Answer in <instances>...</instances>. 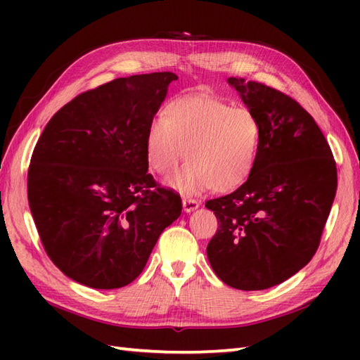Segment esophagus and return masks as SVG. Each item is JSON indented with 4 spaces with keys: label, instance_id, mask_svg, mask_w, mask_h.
Masks as SVG:
<instances>
[{
    "label": "esophagus",
    "instance_id": "obj_1",
    "mask_svg": "<svg viewBox=\"0 0 360 360\" xmlns=\"http://www.w3.org/2000/svg\"><path fill=\"white\" fill-rule=\"evenodd\" d=\"M182 207H184V212H193L196 210L198 207H200V201L198 200H193V198H188V196H184V200H182Z\"/></svg>",
    "mask_w": 360,
    "mask_h": 360
}]
</instances>
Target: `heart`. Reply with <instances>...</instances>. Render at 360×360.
Here are the masks:
<instances>
[{"instance_id":"b5f03b06","label":"heart","mask_w":360,"mask_h":360,"mask_svg":"<svg viewBox=\"0 0 360 360\" xmlns=\"http://www.w3.org/2000/svg\"><path fill=\"white\" fill-rule=\"evenodd\" d=\"M263 142V125L254 110L207 96H190L167 105L162 119L148 127L145 153L148 165L170 176L184 195L213 188L233 192L254 173Z\"/></svg>"}]
</instances>
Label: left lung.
<instances>
[{"instance_id":"left-lung-1","label":"left lung","mask_w":360,"mask_h":360,"mask_svg":"<svg viewBox=\"0 0 360 360\" xmlns=\"http://www.w3.org/2000/svg\"><path fill=\"white\" fill-rule=\"evenodd\" d=\"M227 82L262 120L263 142L250 178L205 202L219 224L207 257L226 285L262 290L314 257L338 190V168L316 120L292 97L241 77Z\"/></svg>"}]
</instances>
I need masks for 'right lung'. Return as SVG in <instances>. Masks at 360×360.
Returning a JSON list of instances; mask_svg holds the SVG:
<instances>
[{
    "mask_svg": "<svg viewBox=\"0 0 360 360\" xmlns=\"http://www.w3.org/2000/svg\"><path fill=\"white\" fill-rule=\"evenodd\" d=\"M173 80V72H151L85 91L53 114L35 145L30 213L51 262L80 285H129L181 215V196L147 173L145 153Z\"/></svg>",
    "mask_w": 360,
    "mask_h": 360,
    "instance_id": "add662e5",
    "label": "right lung"
}]
</instances>
